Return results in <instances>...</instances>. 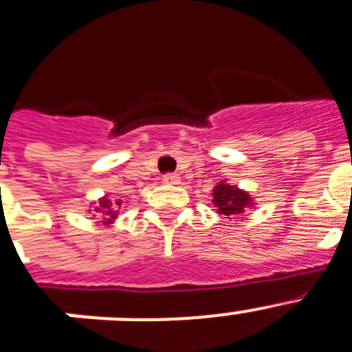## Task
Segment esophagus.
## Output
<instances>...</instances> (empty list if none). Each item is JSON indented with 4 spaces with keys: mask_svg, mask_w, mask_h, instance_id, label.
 I'll use <instances>...</instances> for the list:
<instances>
[{
    "mask_svg": "<svg viewBox=\"0 0 352 352\" xmlns=\"http://www.w3.org/2000/svg\"><path fill=\"white\" fill-rule=\"evenodd\" d=\"M162 182H164V184H179V182H181V177L175 175V173H166V175L162 177Z\"/></svg>",
    "mask_w": 352,
    "mask_h": 352,
    "instance_id": "34e87169",
    "label": "esophagus"
}]
</instances>
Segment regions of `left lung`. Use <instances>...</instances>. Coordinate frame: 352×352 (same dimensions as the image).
<instances>
[{
  "instance_id": "1",
  "label": "left lung",
  "mask_w": 352,
  "mask_h": 352,
  "mask_svg": "<svg viewBox=\"0 0 352 352\" xmlns=\"http://www.w3.org/2000/svg\"><path fill=\"white\" fill-rule=\"evenodd\" d=\"M212 204L217 208L218 214L229 220H238L243 217V212L249 208H254L256 202L249 195V191L240 190L238 186L227 184L226 181H221L212 188Z\"/></svg>"
}]
</instances>
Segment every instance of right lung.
I'll return each instance as SVG.
<instances>
[{"label": "right lung", "instance_id": "obj_1", "mask_svg": "<svg viewBox=\"0 0 352 352\" xmlns=\"http://www.w3.org/2000/svg\"><path fill=\"white\" fill-rule=\"evenodd\" d=\"M120 208H121V200H112L109 195H105V197H102L98 202L94 204V208L89 209V211L96 212V214L102 218L105 226H111V223L116 221ZM96 214H94V217H96Z\"/></svg>", "mask_w": 352, "mask_h": 352}]
</instances>
